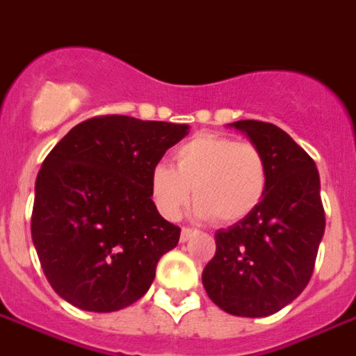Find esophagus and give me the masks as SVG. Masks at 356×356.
Listing matches in <instances>:
<instances>
[{"mask_svg": "<svg viewBox=\"0 0 356 356\" xmlns=\"http://www.w3.org/2000/svg\"><path fill=\"white\" fill-rule=\"evenodd\" d=\"M198 234V230H194V228H183L181 230V241L185 243V241H188L191 238H194Z\"/></svg>", "mask_w": 356, "mask_h": 356, "instance_id": "34e87169", "label": "esophagus"}]
</instances>
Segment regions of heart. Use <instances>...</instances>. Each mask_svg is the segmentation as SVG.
I'll return each mask as SVG.
<instances>
[{"instance_id": "obj_1", "label": "heart", "mask_w": 356, "mask_h": 356, "mask_svg": "<svg viewBox=\"0 0 356 356\" xmlns=\"http://www.w3.org/2000/svg\"><path fill=\"white\" fill-rule=\"evenodd\" d=\"M175 168L156 164L149 191L162 217L175 220L192 198L198 200V218H217L232 225L249 217L262 202L268 186L264 152L251 141L198 134L173 151Z\"/></svg>"}]
</instances>
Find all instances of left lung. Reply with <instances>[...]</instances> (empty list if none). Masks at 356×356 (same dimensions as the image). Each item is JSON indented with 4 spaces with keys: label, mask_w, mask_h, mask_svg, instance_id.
Wrapping results in <instances>:
<instances>
[{
    "label": "left lung",
    "mask_w": 356,
    "mask_h": 356,
    "mask_svg": "<svg viewBox=\"0 0 356 356\" xmlns=\"http://www.w3.org/2000/svg\"><path fill=\"white\" fill-rule=\"evenodd\" d=\"M268 162V186L259 207L217 230V251L205 266L207 296L230 315L268 317L298 298L309 283L325 234L321 181L313 158L270 122L238 120Z\"/></svg>",
    "instance_id": "8db88e82"
}]
</instances>
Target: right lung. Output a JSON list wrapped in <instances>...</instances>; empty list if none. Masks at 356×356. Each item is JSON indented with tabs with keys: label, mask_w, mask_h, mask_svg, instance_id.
Here are the masks:
<instances>
[{
	"label": "right lung",
	"mask_w": 356,
	"mask_h": 356,
	"mask_svg": "<svg viewBox=\"0 0 356 356\" xmlns=\"http://www.w3.org/2000/svg\"><path fill=\"white\" fill-rule=\"evenodd\" d=\"M188 124L107 115L71 128L35 181L31 239L51 286L84 312L111 313L149 291L181 228L158 213L151 170Z\"/></svg>",
	"instance_id": "obj_1"
}]
</instances>
